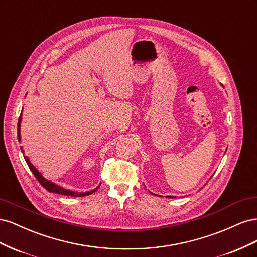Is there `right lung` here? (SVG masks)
Returning a JSON list of instances; mask_svg holds the SVG:
<instances>
[{
    "mask_svg": "<svg viewBox=\"0 0 257 257\" xmlns=\"http://www.w3.org/2000/svg\"><path fill=\"white\" fill-rule=\"evenodd\" d=\"M20 122H21V115L19 116V119H18V141L20 142ZM21 150H22V148H21ZM23 152V151H22ZM25 160H26V162H27V164H28V166H29V168L31 169V172L33 173V175L35 176V178L37 179V181L40 182L41 184H42V186H44V188L47 190L48 192H51V193H56V194H60V195H67V196H73V197H81V196H87V195H90V194H92V193H94L98 188H96V189H94V190H92L91 192H84V193H76V192H73V191H68V190H66V189H63V188H61V186H59V185H56L54 183H52V182H50V181H48V180H46V179L41 175V173L38 172V170L31 164V162L29 161V159H28V157H25Z\"/></svg>",
    "mask_w": 257,
    "mask_h": 257,
    "instance_id": "right-lung-1",
    "label": "right lung"
}]
</instances>
